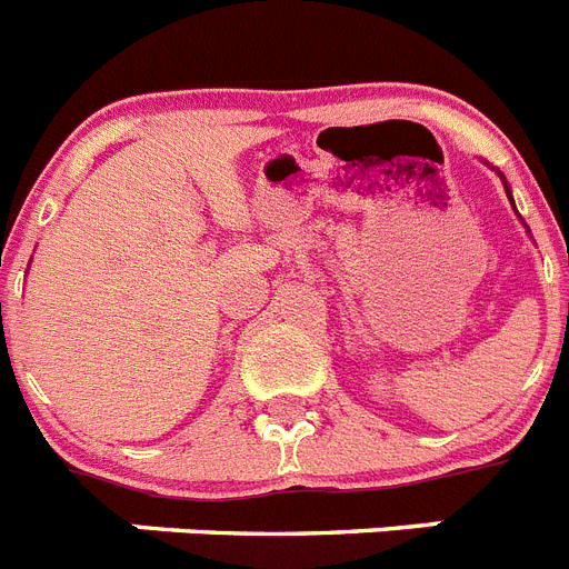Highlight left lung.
<instances>
[{"label": "left lung", "mask_w": 569, "mask_h": 569, "mask_svg": "<svg viewBox=\"0 0 569 569\" xmlns=\"http://www.w3.org/2000/svg\"><path fill=\"white\" fill-rule=\"evenodd\" d=\"M496 173H499V176H501V182H505V173H501V170H496ZM505 188H507V182H505ZM507 199H510V202H512V196H510V188H507ZM512 210H516V204H512Z\"/></svg>", "instance_id": "8db88e82"}]
</instances>
